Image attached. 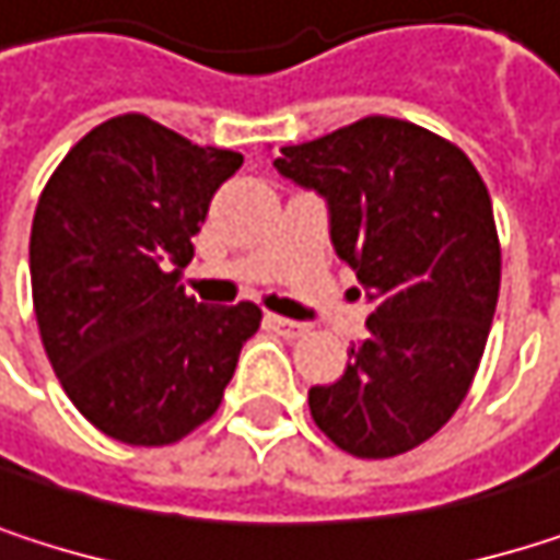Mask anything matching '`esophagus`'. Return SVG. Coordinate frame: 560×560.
Returning <instances> with one entry per match:
<instances>
[{"mask_svg":"<svg viewBox=\"0 0 560 560\" xmlns=\"http://www.w3.org/2000/svg\"><path fill=\"white\" fill-rule=\"evenodd\" d=\"M266 324H269L272 330L284 334V337H301V334H304V324H301V320H288V317H279V314H269Z\"/></svg>","mask_w":560,"mask_h":560,"instance_id":"1","label":"esophagus"}]
</instances>
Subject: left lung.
Instances as JSON below:
<instances>
[{
  "label": "left lung",
  "instance_id": "1",
  "mask_svg": "<svg viewBox=\"0 0 560 560\" xmlns=\"http://www.w3.org/2000/svg\"><path fill=\"white\" fill-rule=\"evenodd\" d=\"M272 165L327 200L330 243L373 304L343 376L307 392L311 418L353 457L405 454L457 411L490 337L500 236L487 184L457 145L392 116L284 145Z\"/></svg>",
  "mask_w": 560,
  "mask_h": 560
}]
</instances>
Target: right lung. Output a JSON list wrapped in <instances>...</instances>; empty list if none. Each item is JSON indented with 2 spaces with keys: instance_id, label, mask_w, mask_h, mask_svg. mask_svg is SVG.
Returning a JSON list of instances; mask_svg holds the SVG:
<instances>
[{
  "instance_id": "right-lung-1",
  "label": "right lung",
  "mask_w": 560,
  "mask_h": 560,
  "mask_svg": "<svg viewBox=\"0 0 560 560\" xmlns=\"http://www.w3.org/2000/svg\"><path fill=\"white\" fill-rule=\"evenodd\" d=\"M240 152L126 113L86 132L42 190L28 269L45 353L106 438L162 447L217 408L262 311L210 307L177 284Z\"/></svg>"
}]
</instances>
